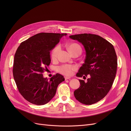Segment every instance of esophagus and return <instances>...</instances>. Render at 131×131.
Listing matches in <instances>:
<instances>
[{
	"instance_id": "esophagus-1",
	"label": "esophagus",
	"mask_w": 131,
	"mask_h": 131,
	"mask_svg": "<svg viewBox=\"0 0 131 131\" xmlns=\"http://www.w3.org/2000/svg\"><path fill=\"white\" fill-rule=\"evenodd\" d=\"M64 79H65L66 80H70V78H69V77H65Z\"/></svg>"
}]
</instances>
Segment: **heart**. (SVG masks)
<instances>
[{
	"label": "heart",
	"mask_w": 131,
	"mask_h": 131,
	"mask_svg": "<svg viewBox=\"0 0 131 131\" xmlns=\"http://www.w3.org/2000/svg\"><path fill=\"white\" fill-rule=\"evenodd\" d=\"M68 49L71 53H73L74 52L78 50H80L81 51V47L78 45L77 43H70L68 45ZM61 50V46L59 45H57L55 46L53 49L51 51V59L53 61L56 60L58 53ZM77 69V66L75 65H71V64H62L60 66H59L57 68L58 72L64 75H66V76H70L71 75H72L74 71H75Z\"/></svg>",
	"instance_id": "1"
}]
</instances>
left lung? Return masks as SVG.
<instances>
[{
	"label": "left lung",
	"mask_w": 131,
	"mask_h": 131,
	"mask_svg": "<svg viewBox=\"0 0 131 131\" xmlns=\"http://www.w3.org/2000/svg\"><path fill=\"white\" fill-rule=\"evenodd\" d=\"M81 42L86 51L85 63L77 76L80 86L74 92L75 98L82 104L91 105L102 100L108 94L116 76L117 61L115 50L112 43L98 35L80 34L69 36Z\"/></svg>",
	"instance_id": "1"
}]
</instances>
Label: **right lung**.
Returning <instances> with one entry per match:
<instances>
[{"label":"right lung","instance_id":"obj_1","mask_svg":"<svg viewBox=\"0 0 131 131\" xmlns=\"http://www.w3.org/2000/svg\"><path fill=\"white\" fill-rule=\"evenodd\" d=\"M67 34L40 33L21 43L14 56L13 76L18 91L25 100L44 105L52 100L58 85L64 81L57 73L49 80L42 73L51 62L50 51Z\"/></svg>","mask_w":131,"mask_h":131}]
</instances>
